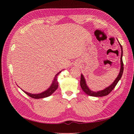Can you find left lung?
I'll return each instance as SVG.
<instances>
[{"label": "left lung", "instance_id": "1", "mask_svg": "<svg viewBox=\"0 0 134 134\" xmlns=\"http://www.w3.org/2000/svg\"><path fill=\"white\" fill-rule=\"evenodd\" d=\"M120 46L121 47V59H120V62H121V68H120V72L117 76L116 79L115 80L114 82H113L110 86H108V87L104 89L102 91H97V92H94L91 91L89 87H88L87 84L86 83V79L84 78V76L82 74H81L80 76V87L82 88V90L86 93L87 94L90 96H93V97H103V96H106L109 94L111 92V91L115 88L116 86L117 85V83L119 82V81L120 80V79L122 77V74H123V71H124V64L122 62V55H123V50H122V47L121 46V44L119 42Z\"/></svg>", "mask_w": 134, "mask_h": 134}]
</instances>
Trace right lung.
Returning a JSON list of instances; mask_svg holds the SVG:
<instances>
[{"label":"right lung","instance_id":"obj_1","mask_svg":"<svg viewBox=\"0 0 134 134\" xmlns=\"http://www.w3.org/2000/svg\"><path fill=\"white\" fill-rule=\"evenodd\" d=\"M62 71V70H61L59 71L58 73L56 74L54 77V80L52 81V84L50 87L48 88L47 90L44 91L43 92H41L40 93H38V94H32V93H28L25 91L22 90L24 92H25L26 94H27L28 96H30L32 98H35V99H40V98H46V97H47L48 96H51L52 93H53L56 90H57L58 88V76L59 74Z\"/></svg>","mask_w":134,"mask_h":134}]
</instances>
